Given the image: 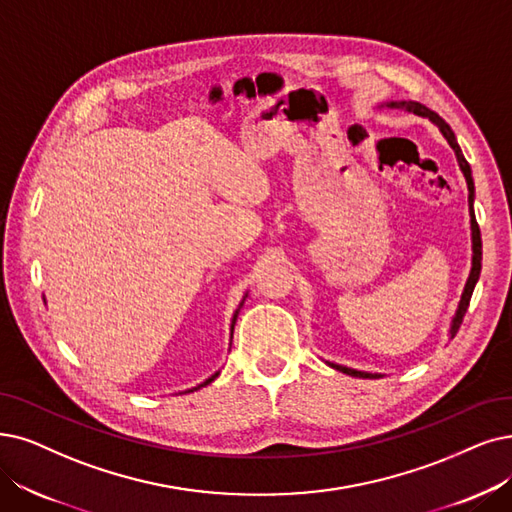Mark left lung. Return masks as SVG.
<instances>
[{
  "label": "left lung",
  "mask_w": 512,
  "mask_h": 512,
  "mask_svg": "<svg viewBox=\"0 0 512 512\" xmlns=\"http://www.w3.org/2000/svg\"><path fill=\"white\" fill-rule=\"evenodd\" d=\"M388 107L391 109H405V111H412L416 115H424V117H431L433 124L439 126V130L443 132V136L447 138L449 145H452V149L456 151V157H458V163L460 168L466 176V185H468V206H470V224H473V269H470V275H468V281H466V288H464V294H462V300H460V306H458V313H456V319H454V325H452V336L458 334L460 325H462V319L466 315V309L470 304V296H473V290H475V283L479 279V273H481V231H479V224H477V218H475V212H473V197H475V182H473V176H470V166L468 161L464 159L462 151H460V145L458 140L452 132V128H449L445 121L433 113L431 109H426L424 105H420V102H388ZM338 372H344L349 376H359V378H376L374 374H365V372H357V370H351V367H342V365H334Z\"/></svg>",
  "instance_id": "obj_1"
}]
</instances>
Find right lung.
I'll list each match as a JSON object with an SVG mask.
<instances>
[{"label": "right lung", "instance_id": "add662e5", "mask_svg": "<svg viewBox=\"0 0 512 512\" xmlns=\"http://www.w3.org/2000/svg\"><path fill=\"white\" fill-rule=\"evenodd\" d=\"M237 313H239V311H237ZM237 313H235V317H233V325H235V321H237ZM216 376H218V374H214V376H212V378H208V380H206V382H203V384H201V386H206V384H210V382H212V380H214V378H216Z\"/></svg>", "mask_w": 512, "mask_h": 512}]
</instances>
